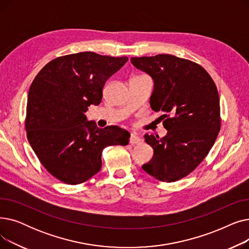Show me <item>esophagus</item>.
Here are the masks:
<instances>
[{"mask_svg": "<svg viewBox=\"0 0 249 249\" xmlns=\"http://www.w3.org/2000/svg\"><path fill=\"white\" fill-rule=\"evenodd\" d=\"M141 142L142 139L136 133H131V136H130V143H131V144H139Z\"/></svg>", "mask_w": 249, "mask_h": 249, "instance_id": "esophagus-1", "label": "esophagus"}]
</instances>
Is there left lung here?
I'll return each instance as SVG.
<instances>
[{
    "instance_id": "1",
    "label": "left lung",
    "mask_w": 249,
    "mask_h": 249,
    "mask_svg": "<svg viewBox=\"0 0 249 249\" xmlns=\"http://www.w3.org/2000/svg\"><path fill=\"white\" fill-rule=\"evenodd\" d=\"M138 70L154 82L153 111L165 114L167 134H145L153 156L142 168L156 179L172 182L188 176L214 145L221 127L216 85L200 64L171 54L131 57Z\"/></svg>"
}]
</instances>
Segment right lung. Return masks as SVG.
Listing matches in <instances>:
<instances>
[{
    "mask_svg": "<svg viewBox=\"0 0 249 249\" xmlns=\"http://www.w3.org/2000/svg\"><path fill=\"white\" fill-rule=\"evenodd\" d=\"M128 57L78 52L49 61L31 84L25 128L32 149L46 171L68 185L95 176L102 151L127 145L130 133L118 126L99 128L85 113L99 105L108 78Z\"/></svg>",
    "mask_w": 249,
    "mask_h": 249,
    "instance_id": "1",
    "label": "right lung"
}]
</instances>
